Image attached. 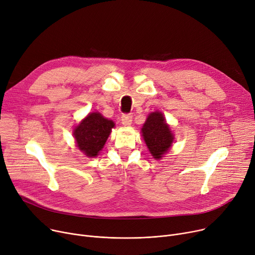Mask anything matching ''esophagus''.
Segmentation results:
<instances>
[{"label": "esophagus", "mask_w": 255, "mask_h": 255, "mask_svg": "<svg viewBox=\"0 0 255 255\" xmlns=\"http://www.w3.org/2000/svg\"><path fill=\"white\" fill-rule=\"evenodd\" d=\"M121 122L124 126H129L132 123V115L130 114H124L121 117Z\"/></svg>", "instance_id": "esophagus-1"}]
</instances>
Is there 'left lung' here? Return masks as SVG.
Returning a JSON list of instances; mask_svg holds the SVG:
<instances>
[{
  "mask_svg": "<svg viewBox=\"0 0 255 255\" xmlns=\"http://www.w3.org/2000/svg\"><path fill=\"white\" fill-rule=\"evenodd\" d=\"M141 133L150 155L156 160L166 154L174 140V135L161 112H152L147 116Z\"/></svg>",
  "mask_w": 255,
  "mask_h": 255,
  "instance_id": "8db88e82",
  "label": "left lung"
}]
</instances>
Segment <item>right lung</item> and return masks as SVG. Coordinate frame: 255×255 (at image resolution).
Instances as JSON below:
<instances>
[{
  "label": "right lung",
  "mask_w": 255,
  "mask_h": 255,
  "mask_svg": "<svg viewBox=\"0 0 255 255\" xmlns=\"http://www.w3.org/2000/svg\"><path fill=\"white\" fill-rule=\"evenodd\" d=\"M114 127L115 123L100 113H90L74 129L78 148L87 157H97Z\"/></svg>",
  "instance_id": "add662e5"
}]
</instances>
